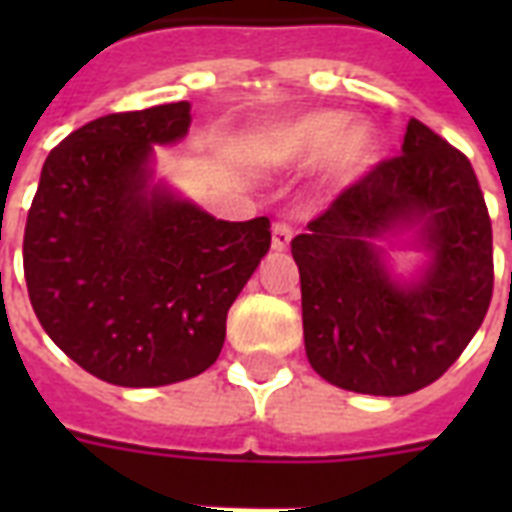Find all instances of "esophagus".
<instances>
[{
    "instance_id": "obj_1",
    "label": "esophagus",
    "mask_w": 512,
    "mask_h": 512,
    "mask_svg": "<svg viewBox=\"0 0 512 512\" xmlns=\"http://www.w3.org/2000/svg\"><path fill=\"white\" fill-rule=\"evenodd\" d=\"M289 241H292V228L287 223H273V233H271V247L273 252H287Z\"/></svg>"
}]
</instances>
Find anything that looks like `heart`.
I'll return each mask as SVG.
<instances>
[{"label": "heart", "mask_w": 512, "mask_h": 512, "mask_svg": "<svg viewBox=\"0 0 512 512\" xmlns=\"http://www.w3.org/2000/svg\"><path fill=\"white\" fill-rule=\"evenodd\" d=\"M377 154V135L366 122H348L342 111H305L271 124L252 143V159L263 167H300L319 159L321 183L342 188L364 175Z\"/></svg>", "instance_id": "1"}]
</instances>
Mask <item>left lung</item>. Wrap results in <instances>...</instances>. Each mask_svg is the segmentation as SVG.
<instances>
[{
    "label": "left lung",
    "instance_id": "obj_1",
    "mask_svg": "<svg viewBox=\"0 0 512 512\" xmlns=\"http://www.w3.org/2000/svg\"><path fill=\"white\" fill-rule=\"evenodd\" d=\"M410 233L426 263L398 280L379 241ZM305 353L327 382L406 396L436 382L481 327L494 287L492 220L468 156L417 119L292 239Z\"/></svg>",
    "mask_w": 512,
    "mask_h": 512
}]
</instances>
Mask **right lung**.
<instances>
[{
	"instance_id": "right-lung-1",
	"label": "right lung",
	"mask_w": 512,
	"mask_h": 512,
	"mask_svg": "<svg viewBox=\"0 0 512 512\" xmlns=\"http://www.w3.org/2000/svg\"><path fill=\"white\" fill-rule=\"evenodd\" d=\"M191 103L100 116L52 148L23 236L31 305L98 380L159 388L215 364L225 319L271 249V220H217L154 180Z\"/></svg>"
}]
</instances>
